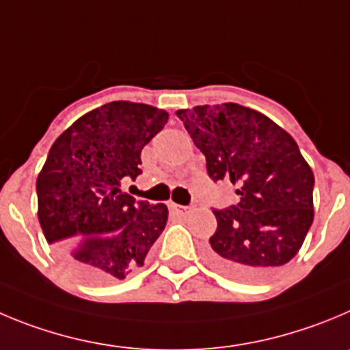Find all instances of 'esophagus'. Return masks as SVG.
<instances>
[{
	"instance_id": "obj_1",
	"label": "esophagus",
	"mask_w": 350,
	"mask_h": 350,
	"mask_svg": "<svg viewBox=\"0 0 350 350\" xmlns=\"http://www.w3.org/2000/svg\"><path fill=\"white\" fill-rule=\"evenodd\" d=\"M171 208L172 211L178 212L179 215H183V217H186V215L190 214L191 208L190 207H185V205H176V204H171Z\"/></svg>"
}]
</instances>
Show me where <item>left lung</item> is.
Masks as SVG:
<instances>
[{"mask_svg": "<svg viewBox=\"0 0 350 350\" xmlns=\"http://www.w3.org/2000/svg\"><path fill=\"white\" fill-rule=\"evenodd\" d=\"M214 181L230 179L240 202L214 211L207 256L241 282L266 278L297 256L314 219V174L295 139L269 117L238 103L181 109Z\"/></svg>", "mask_w": 350, "mask_h": 350, "instance_id": "left-lung-1", "label": "left lung"}]
</instances>
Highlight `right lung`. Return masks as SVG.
Listing matches in <instances>:
<instances>
[{
    "label": "right lung",
    "mask_w": 350,
    "mask_h": 350,
    "mask_svg": "<svg viewBox=\"0 0 350 350\" xmlns=\"http://www.w3.org/2000/svg\"><path fill=\"white\" fill-rule=\"evenodd\" d=\"M169 113L146 103L110 101L72 124L51 145L36 181L38 219L70 273L88 283L124 280L167 223L164 204L120 190L142 174V150Z\"/></svg>",
    "instance_id": "right-lung-1"
}]
</instances>
